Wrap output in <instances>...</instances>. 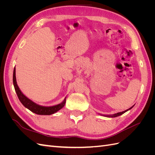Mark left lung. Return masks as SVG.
<instances>
[{
    "mask_svg": "<svg viewBox=\"0 0 155 155\" xmlns=\"http://www.w3.org/2000/svg\"><path fill=\"white\" fill-rule=\"evenodd\" d=\"M134 107V105L133 106H132L130 108H129V109H127V110H124V111H123V112H118V113H116V114H107V115H104V114H100V115H101V116H105V117H109V118H115V117H117V116H120V115H121V114H124L125 112H126L127 111H128L129 110H130L131 109H132V108Z\"/></svg>",
    "mask_w": 155,
    "mask_h": 155,
    "instance_id": "left-lung-1",
    "label": "left lung"
}]
</instances>
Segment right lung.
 I'll return each instance as SVG.
<instances>
[{"label": "right lung", "instance_id": "1", "mask_svg": "<svg viewBox=\"0 0 155 155\" xmlns=\"http://www.w3.org/2000/svg\"><path fill=\"white\" fill-rule=\"evenodd\" d=\"M13 86L15 88L17 95L18 97V100H20L21 104L24 105L26 109H29L32 112L35 114L39 115H51L52 114L55 113L60 109L64 106L65 103H66V98L65 97L64 100L60 103L59 104L53 105V106H43L37 104L36 103L34 102L28 97H27L20 90L19 87L17 85V80H16V76H15V67L13 70Z\"/></svg>", "mask_w": 155, "mask_h": 155}]
</instances>
